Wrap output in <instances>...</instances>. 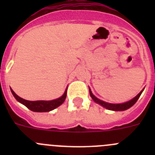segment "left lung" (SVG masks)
<instances>
[{
	"label": "left lung",
	"mask_w": 155,
	"mask_h": 155,
	"mask_svg": "<svg viewBox=\"0 0 155 155\" xmlns=\"http://www.w3.org/2000/svg\"><path fill=\"white\" fill-rule=\"evenodd\" d=\"M142 91H143V90H142V91H140V92L139 94L135 97V98H134L133 99H131L130 101H129V102H125V103L112 104V103H108V102H104V101L98 99V98H96V97L94 96V94H92V92H91V91L89 88L90 95H91V97L92 98V99L94 100V102H96V103L99 104V105H101L102 106H103V107H105V109H109V110H113V111H124V110H126V109H128L129 108H130L131 106H133L134 104L136 103L137 101L138 100V98H139L140 96Z\"/></svg>",
	"instance_id": "left-lung-1"
}]
</instances>
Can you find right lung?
Returning a JSON list of instances; mask_svg holds the SVG:
<instances>
[{
	"mask_svg": "<svg viewBox=\"0 0 155 155\" xmlns=\"http://www.w3.org/2000/svg\"><path fill=\"white\" fill-rule=\"evenodd\" d=\"M67 90L68 89H66L64 94H63L61 98H57L55 100H52V101H28V100L23 99L21 97L17 95L15 93V91L11 88V91H12L14 97L19 102H21V104L25 105L30 110L33 111V112H40V113L51 111L57 108L58 106H60L61 104H63V102L65 101L66 97H67Z\"/></svg>",
	"mask_w": 155,
	"mask_h": 155,
	"instance_id": "obj_1",
	"label": "right lung"
}]
</instances>
